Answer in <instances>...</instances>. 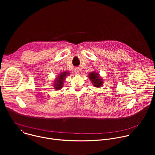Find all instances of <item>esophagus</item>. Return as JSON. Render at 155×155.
I'll list each match as a JSON object with an SVG mask.
<instances>
[{"instance_id": "34e87169", "label": "esophagus", "mask_w": 155, "mask_h": 155, "mask_svg": "<svg viewBox=\"0 0 155 155\" xmlns=\"http://www.w3.org/2000/svg\"><path fill=\"white\" fill-rule=\"evenodd\" d=\"M74 71H75V72L76 73V74H79L80 72V69H78V68H75V69H74Z\"/></svg>"}]
</instances>
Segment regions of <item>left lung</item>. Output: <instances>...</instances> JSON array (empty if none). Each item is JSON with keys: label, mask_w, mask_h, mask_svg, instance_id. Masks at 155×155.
I'll use <instances>...</instances> for the list:
<instances>
[{"label": "left lung", "mask_w": 155, "mask_h": 155, "mask_svg": "<svg viewBox=\"0 0 155 155\" xmlns=\"http://www.w3.org/2000/svg\"><path fill=\"white\" fill-rule=\"evenodd\" d=\"M89 78L93 83V85L96 87H100L102 85V79L99 77V74L96 72H93L89 74Z\"/></svg>", "instance_id": "1"}]
</instances>
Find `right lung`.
<instances>
[{"label": "right lung", "instance_id": "obj_1", "mask_svg": "<svg viewBox=\"0 0 155 155\" xmlns=\"http://www.w3.org/2000/svg\"><path fill=\"white\" fill-rule=\"evenodd\" d=\"M69 75V72H64L61 74H60L59 75L58 78H56V80H55L54 81V89L55 90H61L62 87L63 86V83H64V81L65 80V78L66 77V76Z\"/></svg>", "mask_w": 155, "mask_h": 155}]
</instances>
